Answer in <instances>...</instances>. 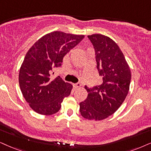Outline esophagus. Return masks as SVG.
<instances>
[{"label": "esophagus", "mask_w": 151, "mask_h": 151, "mask_svg": "<svg viewBox=\"0 0 151 151\" xmlns=\"http://www.w3.org/2000/svg\"><path fill=\"white\" fill-rule=\"evenodd\" d=\"M73 86H74V88H79L80 86H81V83H74V84H73Z\"/></svg>", "instance_id": "1"}]
</instances>
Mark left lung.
Here are the masks:
<instances>
[{
    "instance_id": "left-lung-1",
    "label": "left lung",
    "mask_w": 151,
    "mask_h": 151,
    "mask_svg": "<svg viewBox=\"0 0 151 151\" xmlns=\"http://www.w3.org/2000/svg\"><path fill=\"white\" fill-rule=\"evenodd\" d=\"M94 47L97 69L102 77L100 85L88 88L87 98L79 104L81 115L100 121L115 113L129 92L130 68L117 44L102 34L88 35Z\"/></svg>"
}]
</instances>
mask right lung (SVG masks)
Instances as JSON below:
<instances>
[{"label": "right lung", "instance_id": "add662e5", "mask_svg": "<svg viewBox=\"0 0 151 151\" xmlns=\"http://www.w3.org/2000/svg\"><path fill=\"white\" fill-rule=\"evenodd\" d=\"M84 37L60 31L51 32L40 38L26 53L19 74L21 91L30 108L37 114L57 113L72 85L60 77L51 79L52 68L60 67L63 57Z\"/></svg>", "mask_w": 151, "mask_h": 151}]
</instances>
